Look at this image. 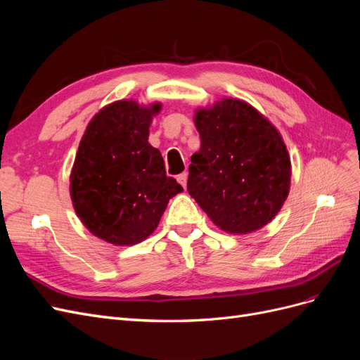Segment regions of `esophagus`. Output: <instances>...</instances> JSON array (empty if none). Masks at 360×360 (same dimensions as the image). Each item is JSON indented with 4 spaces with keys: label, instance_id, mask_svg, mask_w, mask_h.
Returning <instances> with one entry per match:
<instances>
[{
    "label": "esophagus",
    "instance_id": "obj_1",
    "mask_svg": "<svg viewBox=\"0 0 360 360\" xmlns=\"http://www.w3.org/2000/svg\"><path fill=\"white\" fill-rule=\"evenodd\" d=\"M177 181L181 184L183 188H186V181H188V174L186 172H181L177 176Z\"/></svg>",
    "mask_w": 360,
    "mask_h": 360
}]
</instances>
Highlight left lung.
Returning a JSON list of instances; mask_svg holds the SVG:
<instances>
[{
	"label": "left lung",
	"instance_id": "obj_1",
	"mask_svg": "<svg viewBox=\"0 0 360 360\" xmlns=\"http://www.w3.org/2000/svg\"><path fill=\"white\" fill-rule=\"evenodd\" d=\"M201 148L188 192L214 225L248 234L267 225L288 197L291 162L282 136L255 108L222 99L195 112Z\"/></svg>",
	"mask_w": 360,
	"mask_h": 360
}]
</instances>
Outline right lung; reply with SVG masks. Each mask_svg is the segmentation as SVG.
I'll list each match as a JSON object with an SVG mask.
<instances>
[{
    "instance_id": "add662e5",
    "label": "right lung",
    "mask_w": 360,
    "mask_h": 360,
    "mask_svg": "<svg viewBox=\"0 0 360 360\" xmlns=\"http://www.w3.org/2000/svg\"><path fill=\"white\" fill-rule=\"evenodd\" d=\"M159 111L160 103L114 102L93 117L79 143L70 174L73 207L90 233L108 243L143 242L183 191L148 144L151 117Z\"/></svg>"
}]
</instances>
